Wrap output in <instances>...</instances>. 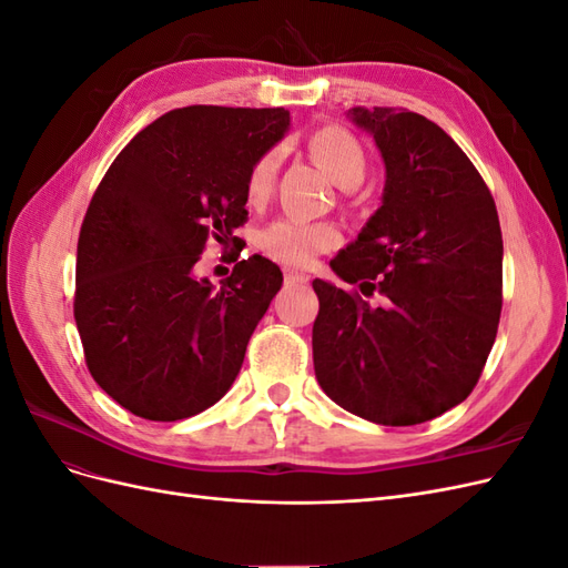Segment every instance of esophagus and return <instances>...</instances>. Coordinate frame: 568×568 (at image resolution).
Segmentation results:
<instances>
[{
	"mask_svg": "<svg viewBox=\"0 0 568 568\" xmlns=\"http://www.w3.org/2000/svg\"><path fill=\"white\" fill-rule=\"evenodd\" d=\"M305 282H307V274H303V272H294V270H284V284H286V286L305 284Z\"/></svg>",
	"mask_w": 568,
	"mask_h": 568,
	"instance_id": "1",
	"label": "esophagus"
}]
</instances>
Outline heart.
<instances>
[{
  "instance_id": "1",
  "label": "heart",
  "mask_w": 568,
  "mask_h": 568,
  "mask_svg": "<svg viewBox=\"0 0 568 568\" xmlns=\"http://www.w3.org/2000/svg\"><path fill=\"white\" fill-rule=\"evenodd\" d=\"M313 156L324 165L326 173L334 178L338 186L359 184L367 170L365 149L355 136L343 128H324L311 140ZM280 170V153L267 151L265 156L255 161L248 173V199L261 203L265 201L274 182H277ZM341 242V232L326 222H313L303 217H282L265 227L261 244L272 255L288 267H311L317 255L332 251Z\"/></svg>"
}]
</instances>
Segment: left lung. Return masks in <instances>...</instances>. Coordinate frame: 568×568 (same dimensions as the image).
<instances>
[{"instance_id":"1","label":"left lung","mask_w":568,"mask_h":568,"mask_svg":"<svg viewBox=\"0 0 568 568\" xmlns=\"http://www.w3.org/2000/svg\"><path fill=\"white\" fill-rule=\"evenodd\" d=\"M382 153V205L332 261L376 303L315 280L313 363L322 390L353 415L412 426L476 386L503 311L495 201L453 136L395 109H348Z\"/></svg>"}]
</instances>
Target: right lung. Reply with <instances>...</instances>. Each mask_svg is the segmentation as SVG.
<instances>
[{
  "mask_svg": "<svg viewBox=\"0 0 568 568\" xmlns=\"http://www.w3.org/2000/svg\"><path fill=\"white\" fill-rule=\"evenodd\" d=\"M288 128L284 109H175L134 134L94 192L75 324L94 382L132 415L186 419L232 388L282 270L253 255L213 286L194 265L209 239L244 225L251 168Z\"/></svg>",
  "mask_w": 568,
  "mask_h": 568,
  "instance_id": "right-lung-1",
  "label": "right lung"
}]
</instances>
